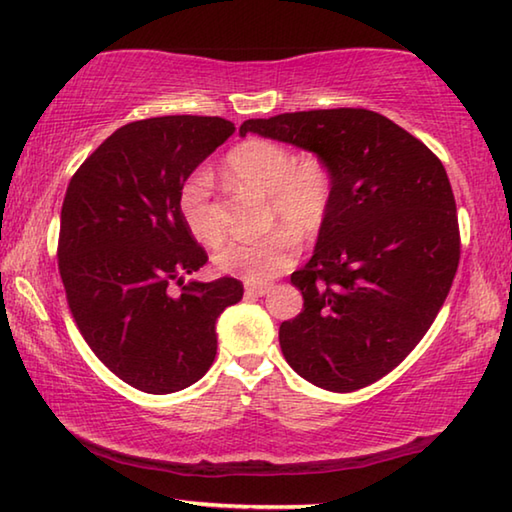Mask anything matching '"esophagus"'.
Here are the masks:
<instances>
[{"label":"esophagus","mask_w":512,"mask_h":512,"mask_svg":"<svg viewBox=\"0 0 512 512\" xmlns=\"http://www.w3.org/2000/svg\"><path fill=\"white\" fill-rule=\"evenodd\" d=\"M273 287L271 284H246V296H266Z\"/></svg>","instance_id":"1"}]
</instances>
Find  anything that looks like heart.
<instances>
[{
    "label": "heart",
    "mask_w": 512,
    "mask_h": 512,
    "mask_svg": "<svg viewBox=\"0 0 512 512\" xmlns=\"http://www.w3.org/2000/svg\"><path fill=\"white\" fill-rule=\"evenodd\" d=\"M228 173L237 185L268 198L275 228L257 239H230L214 253L219 271L248 282H266L296 262L298 239L316 237L334 203V178L318 158L296 160L287 146L271 140H248L228 153ZM212 178L207 171H194L178 192V210L187 230L203 241L216 244L221 228L214 221Z\"/></svg>",
    "instance_id": "1"
}]
</instances>
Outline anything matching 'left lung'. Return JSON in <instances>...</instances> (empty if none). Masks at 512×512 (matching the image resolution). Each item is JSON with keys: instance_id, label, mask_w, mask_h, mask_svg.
Listing matches in <instances>:
<instances>
[{"instance_id": "obj_1", "label": "left lung", "mask_w": 512, "mask_h": 512, "mask_svg": "<svg viewBox=\"0 0 512 512\" xmlns=\"http://www.w3.org/2000/svg\"><path fill=\"white\" fill-rule=\"evenodd\" d=\"M246 133L314 153L334 178L314 255L291 275L305 305L280 325L284 359L325 391L368 386L420 343L452 289L461 239L443 162L361 108L248 119Z\"/></svg>"}]
</instances>
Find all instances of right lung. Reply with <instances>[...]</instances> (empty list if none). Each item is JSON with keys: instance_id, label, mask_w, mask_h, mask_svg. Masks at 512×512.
<instances>
[{"instance_id": "right-lung-1", "label": "right lung", "mask_w": 512, "mask_h": 512, "mask_svg": "<svg viewBox=\"0 0 512 512\" xmlns=\"http://www.w3.org/2000/svg\"><path fill=\"white\" fill-rule=\"evenodd\" d=\"M232 133L221 117L133 121L69 180L58 241L69 309L92 352L137 391L167 395L201 379L216 323L244 296L235 277L185 282L207 255L178 210L180 187Z\"/></svg>"}]
</instances>
